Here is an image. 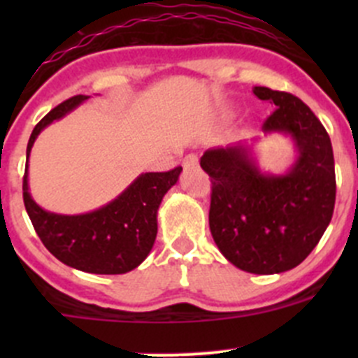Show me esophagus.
<instances>
[{
	"mask_svg": "<svg viewBox=\"0 0 358 358\" xmlns=\"http://www.w3.org/2000/svg\"><path fill=\"white\" fill-rule=\"evenodd\" d=\"M197 164H199V157L196 154H189L183 159V168H197Z\"/></svg>",
	"mask_w": 358,
	"mask_h": 358,
	"instance_id": "esophagus-1",
	"label": "esophagus"
}]
</instances>
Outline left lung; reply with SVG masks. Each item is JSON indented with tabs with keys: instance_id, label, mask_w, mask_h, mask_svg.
<instances>
[{
	"instance_id": "1",
	"label": "left lung",
	"mask_w": 358,
	"mask_h": 358,
	"mask_svg": "<svg viewBox=\"0 0 358 358\" xmlns=\"http://www.w3.org/2000/svg\"><path fill=\"white\" fill-rule=\"evenodd\" d=\"M252 93L275 103L263 131L291 135L294 164L286 175H266L239 143L206 150L201 168L211 178L216 246L237 268L270 275L298 266L326 232L336 201L334 156L326 128L298 96L265 86Z\"/></svg>"
}]
</instances>
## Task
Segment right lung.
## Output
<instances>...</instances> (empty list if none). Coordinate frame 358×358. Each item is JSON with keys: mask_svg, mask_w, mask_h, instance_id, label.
I'll list each match as a JSON object with an SVG mask.
<instances>
[{"mask_svg": "<svg viewBox=\"0 0 358 358\" xmlns=\"http://www.w3.org/2000/svg\"><path fill=\"white\" fill-rule=\"evenodd\" d=\"M90 99L76 95L52 109L31 133L27 166L34 140L57 119ZM182 166L164 173H142L121 196L85 215H55L36 204L24 173V204L32 227L45 248L66 265L88 273H126L136 268L157 236V209L164 194L178 182Z\"/></svg>", "mask_w": 358, "mask_h": 358, "instance_id": "1", "label": "right lung"}]
</instances>
